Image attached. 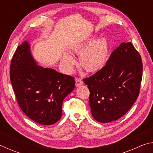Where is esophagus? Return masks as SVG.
<instances>
[{"mask_svg":"<svg viewBox=\"0 0 153 153\" xmlns=\"http://www.w3.org/2000/svg\"><path fill=\"white\" fill-rule=\"evenodd\" d=\"M83 84V82L79 78H76V86H79Z\"/></svg>","mask_w":153,"mask_h":153,"instance_id":"34e87169","label":"esophagus"}]
</instances>
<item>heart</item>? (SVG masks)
Returning a JSON list of instances; mask_svg holds the SVG:
<instances>
[{"mask_svg":"<svg viewBox=\"0 0 153 153\" xmlns=\"http://www.w3.org/2000/svg\"><path fill=\"white\" fill-rule=\"evenodd\" d=\"M94 36L84 41L74 44L71 46V51L76 55H80L79 64L81 68L88 73L99 71L107 64L110 46L106 38H100ZM61 62L68 71L73 70L76 59L70 54L64 53L62 55Z\"/></svg>","mask_w":153,"mask_h":153,"instance_id":"b5f03b06","label":"heart"}]
</instances>
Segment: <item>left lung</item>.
<instances>
[{
  "label": "left lung",
  "instance_id": "obj_1",
  "mask_svg": "<svg viewBox=\"0 0 153 153\" xmlns=\"http://www.w3.org/2000/svg\"><path fill=\"white\" fill-rule=\"evenodd\" d=\"M142 77L139 53L130 42H122L101 70L84 79L94 120L108 123L125 115L138 98Z\"/></svg>",
  "mask_w": 153,
  "mask_h": 153
}]
</instances>
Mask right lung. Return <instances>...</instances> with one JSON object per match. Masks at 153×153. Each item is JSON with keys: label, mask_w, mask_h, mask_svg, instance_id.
Listing matches in <instances>:
<instances>
[{"label": "right lung", "mask_w": 153, "mask_h": 153, "mask_svg": "<svg viewBox=\"0 0 153 153\" xmlns=\"http://www.w3.org/2000/svg\"><path fill=\"white\" fill-rule=\"evenodd\" d=\"M10 79L20 108L41 125H53L62 116L64 98L75 88L73 77L38 65L24 41L12 58Z\"/></svg>", "instance_id": "obj_1"}]
</instances>
